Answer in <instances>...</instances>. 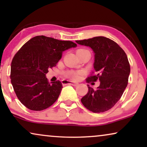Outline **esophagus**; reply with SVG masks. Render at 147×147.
Here are the masks:
<instances>
[{
	"instance_id": "esophagus-1",
	"label": "esophagus",
	"mask_w": 147,
	"mask_h": 147,
	"mask_svg": "<svg viewBox=\"0 0 147 147\" xmlns=\"http://www.w3.org/2000/svg\"><path fill=\"white\" fill-rule=\"evenodd\" d=\"M62 84H70V85H72L73 86H78V85H79V84L78 83L69 81V80H63V81H62Z\"/></svg>"
}]
</instances>
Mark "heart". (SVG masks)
Listing matches in <instances>:
<instances>
[{"label": "heart", "mask_w": 147, "mask_h": 147, "mask_svg": "<svg viewBox=\"0 0 147 147\" xmlns=\"http://www.w3.org/2000/svg\"><path fill=\"white\" fill-rule=\"evenodd\" d=\"M83 50V49H79ZM84 75V72L82 71H69L67 72L66 76L69 79L73 80H78L82 78V76Z\"/></svg>", "instance_id": "obj_1"}]
</instances>
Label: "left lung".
<instances>
[{
	"label": "left lung",
	"instance_id": "1",
	"mask_svg": "<svg viewBox=\"0 0 147 147\" xmlns=\"http://www.w3.org/2000/svg\"><path fill=\"white\" fill-rule=\"evenodd\" d=\"M76 43L89 46L95 53V71L86 81L100 82L96 90L88 85V92L81 99L82 103L94 113L108 111L120 99L127 86L130 72L127 55L115 41L105 37L80 40Z\"/></svg>",
	"mask_w": 147,
	"mask_h": 147
}]
</instances>
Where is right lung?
<instances>
[{
    "label": "right lung",
    "instance_id": "obj_1",
    "mask_svg": "<svg viewBox=\"0 0 147 147\" xmlns=\"http://www.w3.org/2000/svg\"><path fill=\"white\" fill-rule=\"evenodd\" d=\"M76 46L72 41L39 35L17 52L11 62L10 77L18 99L25 107L41 111L55 103L63 86L59 80L49 83L45 74L55 67L65 50Z\"/></svg>",
    "mask_w": 147,
    "mask_h": 147
}]
</instances>
